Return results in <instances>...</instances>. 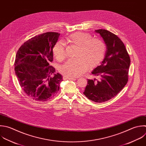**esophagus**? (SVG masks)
Returning a JSON list of instances; mask_svg holds the SVG:
<instances>
[{
  "mask_svg": "<svg viewBox=\"0 0 146 146\" xmlns=\"http://www.w3.org/2000/svg\"><path fill=\"white\" fill-rule=\"evenodd\" d=\"M63 79H70V80H75V78L72 77H66V76H63Z\"/></svg>",
  "mask_w": 146,
  "mask_h": 146,
  "instance_id": "34e87169",
  "label": "esophagus"
}]
</instances>
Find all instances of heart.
Masks as SVG:
<instances>
[{
  "mask_svg": "<svg viewBox=\"0 0 146 146\" xmlns=\"http://www.w3.org/2000/svg\"><path fill=\"white\" fill-rule=\"evenodd\" d=\"M67 42L76 47L74 59L66 62L60 68V72L66 77H77L82 75L89 68L98 66L103 60L106 53L105 43L100 39L94 38L87 33L78 31L69 35ZM53 54L59 61L66 57L64 45L61 41L57 42L52 49Z\"/></svg>",
  "mask_w": 146,
  "mask_h": 146,
  "instance_id": "1",
  "label": "heart"
}]
</instances>
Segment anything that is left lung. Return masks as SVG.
<instances>
[{"instance_id":"8db88e82","label":"left lung","mask_w":146,"mask_h":146,"mask_svg":"<svg viewBox=\"0 0 146 146\" xmlns=\"http://www.w3.org/2000/svg\"><path fill=\"white\" fill-rule=\"evenodd\" d=\"M95 32L103 38L107 50L102 64L92 72L98 80L88 79L83 94L88 99L102 103L115 96L125 86L131 62L124 43L117 36L103 29Z\"/></svg>"}]
</instances>
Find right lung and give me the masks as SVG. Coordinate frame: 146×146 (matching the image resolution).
Returning a JSON list of instances; mask_svg holds the SVG:
<instances>
[{"label": "right lung", "mask_w": 146, "mask_h": 146, "mask_svg": "<svg viewBox=\"0 0 146 146\" xmlns=\"http://www.w3.org/2000/svg\"><path fill=\"white\" fill-rule=\"evenodd\" d=\"M59 35L48 32L35 36L25 42L17 53L14 65L19 83L25 93L35 101L53 98L63 81L62 76L50 65Z\"/></svg>", "instance_id": "right-lung-1"}]
</instances>
